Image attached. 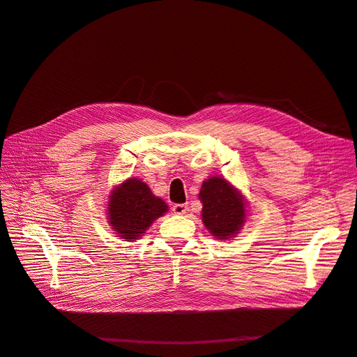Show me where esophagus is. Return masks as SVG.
<instances>
[{
  "instance_id": "1",
  "label": "esophagus",
  "mask_w": 357,
  "mask_h": 357,
  "mask_svg": "<svg viewBox=\"0 0 357 357\" xmlns=\"http://www.w3.org/2000/svg\"><path fill=\"white\" fill-rule=\"evenodd\" d=\"M172 211H174V213H176V214H178V215L186 214V211H188V205H186V204H176L174 207H172Z\"/></svg>"
}]
</instances>
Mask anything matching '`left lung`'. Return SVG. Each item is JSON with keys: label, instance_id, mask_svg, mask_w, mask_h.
<instances>
[{"label": "left lung", "instance_id": "left-lung-1", "mask_svg": "<svg viewBox=\"0 0 357 357\" xmlns=\"http://www.w3.org/2000/svg\"><path fill=\"white\" fill-rule=\"evenodd\" d=\"M202 222L210 234L219 240H228L245 220V207L241 193L222 177H211L202 183Z\"/></svg>", "mask_w": 357, "mask_h": 357}]
</instances>
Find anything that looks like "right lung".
Masks as SVG:
<instances>
[{
	"label": "right lung",
	"mask_w": 357,
	"mask_h": 357,
	"mask_svg": "<svg viewBox=\"0 0 357 357\" xmlns=\"http://www.w3.org/2000/svg\"><path fill=\"white\" fill-rule=\"evenodd\" d=\"M167 204L155 197L144 181L129 178L110 198L109 219L122 238L138 240L158 218L167 213Z\"/></svg>",
	"instance_id": "1"
}]
</instances>
